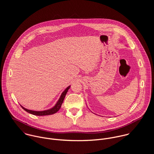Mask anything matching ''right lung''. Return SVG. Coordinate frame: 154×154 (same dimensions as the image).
I'll return each instance as SVG.
<instances>
[{
  "label": "right lung",
  "instance_id": "obj_1",
  "mask_svg": "<svg viewBox=\"0 0 154 154\" xmlns=\"http://www.w3.org/2000/svg\"><path fill=\"white\" fill-rule=\"evenodd\" d=\"M70 86H69L67 88L65 89V90L62 92L59 100H58V101L57 102L56 104L51 109H49V110H44V111H33V110H28L24 107H23L22 106L21 107L23 110L25 111H26V112L30 113V114H32L33 115H35V116H47V115H51V114H53L56 112H57L59 109H60L61 106H62V104L63 102V100L65 99V97L66 96V94L69 90V89L70 88Z\"/></svg>",
  "mask_w": 154,
  "mask_h": 154
}]
</instances>
